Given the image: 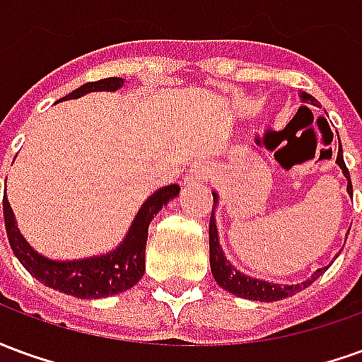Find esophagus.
Instances as JSON below:
<instances>
[{"instance_id": "obj_1", "label": "esophagus", "mask_w": 362, "mask_h": 362, "mask_svg": "<svg viewBox=\"0 0 362 362\" xmlns=\"http://www.w3.org/2000/svg\"><path fill=\"white\" fill-rule=\"evenodd\" d=\"M209 165L205 163V160H197L194 165L189 166L188 174H186V180L184 184L186 186H197V184H204L207 178H209Z\"/></svg>"}]
</instances>
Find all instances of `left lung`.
<instances>
[{
  "label": "left lung",
  "instance_id": "8db88e82",
  "mask_svg": "<svg viewBox=\"0 0 362 362\" xmlns=\"http://www.w3.org/2000/svg\"><path fill=\"white\" fill-rule=\"evenodd\" d=\"M300 100L306 104H312V106H318V100L314 98L308 93L300 90ZM337 166L341 168L343 176L347 180V194L353 197V186H351V176L347 166H345V160H343V151L341 143H339V151H337V158H335ZM213 202H215V207L219 205V194L213 192ZM209 264H211V273L217 285L223 287L228 293L240 296V298H248V300H259V303H273V300H283L287 296L296 295L298 291L306 288L310 283L318 279L322 273L326 272L327 267L324 266L316 269L312 273L310 277L303 283H295V285H283V283H273V281L258 279V277H250L246 273L238 272L230 262L225 256V252L221 248L219 244V230H217V223H215V211L211 213V221H209Z\"/></svg>",
  "mask_w": 362,
  "mask_h": 362
}]
</instances>
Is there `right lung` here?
Segmentation results:
<instances>
[{"label": "right lung", "instance_id": "add662e5", "mask_svg": "<svg viewBox=\"0 0 362 362\" xmlns=\"http://www.w3.org/2000/svg\"><path fill=\"white\" fill-rule=\"evenodd\" d=\"M122 87H124L122 77H108V79H100L95 83H85L83 87L64 96L62 100L81 98L93 90L114 93ZM178 194H180L178 184H170V186L153 192L143 202L139 211L127 228L124 240L114 250L79 259H52L42 256L40 252H36L25 240V236L21 235L17 221H15V213L7 202V197H4L7 238L11 244L13 254L17 256L23 267L33 277L44 283L46 287L56 288L64 295L77 296V298H106V296L124 293L141 279L145 273V244H147L151 221Z\"/></svg>", "mask_w": 362, "mask_h": 362}]
</instances>
